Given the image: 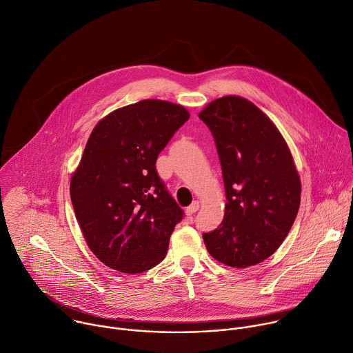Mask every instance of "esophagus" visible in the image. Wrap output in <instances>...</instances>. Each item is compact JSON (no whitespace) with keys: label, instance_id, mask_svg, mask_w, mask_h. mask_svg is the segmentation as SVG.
<instances>
[{"label":"esophagus","instance_id":"obj_1","mask_svg":"<svg viewBox=\"0 0 353 353\" xmlns=\"http://www.w3.org/2000/svg\"><path fill=\"white\" fill-rule=\"evenodd\" d=\"M199 210V202L198 201H195V202H192L191 203V206H188L187 208V210H185V213L188 214V216H192L194 213H196Z\"/></svg>","mask_w":353,"mask_h":353}]
</instances>
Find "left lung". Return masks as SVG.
<instances>
[{
	"label": "left lung",
	"mask_w": 353,
	"mask_h": 353,
	"mask_svg": "<svg viewBox=\"0 0 353 353\" xmlns=\"http://www.w3.org/2000/svg\"><path fill=\"white\" fill-rule=\"evenodd\" d=\"M199 118L214 137L227 196L224 220L203 234L206 249L225 265H256L282 245L300 209L292 152L272 121L243 97L217 99Z\"/></svg>",
	"instance_id": "left-lung-1"
}]
</instances>
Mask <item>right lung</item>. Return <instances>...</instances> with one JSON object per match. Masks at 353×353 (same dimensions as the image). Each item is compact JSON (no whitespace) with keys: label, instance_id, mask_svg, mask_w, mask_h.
Here are the masks:
<instances>
[{"label":"right lung","instance_id":"add662e5","mask_svg":"<svg viewBox=\"0 0 353 353\" xmlns=\"http://www.w3.org/2000/svg\"><path fill=\"white\" fill-rule=\"evenodd\" d=\"M188 118L181 105L141 100L108 114L90 133L70 195L89 249L107 267L140 274L165 259L184 210L155 163Z\"/></svg>","mask_w":353,"mask_h":353}]
</instances>
